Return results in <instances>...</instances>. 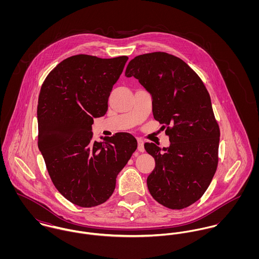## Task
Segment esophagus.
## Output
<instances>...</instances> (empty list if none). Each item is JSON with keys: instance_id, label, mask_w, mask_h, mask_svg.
<instances>
[{"instance_id": "1", "label": "esophagus", "mask_w": 259, "mask_h": 259, "mask_svg": "<svg viewBox=\"0 0 259 259\" xmlns=\"http://www.w3.org/2000/svg\"><path fill=\"white\" fill-rule=\"evenodd\" d=\"M138 149L141 152L145 151V147H144V141L141 139H138Z\"/></svg>"}]
</instances>
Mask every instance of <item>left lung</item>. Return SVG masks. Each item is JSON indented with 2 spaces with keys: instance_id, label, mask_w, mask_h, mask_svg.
I'll list each match as a JSON object with an SVG mask.
<instances>
[{
  "instance_id": "1",
  "label": "left lung",
  "mask_w": 259,
  "mask_h": 259,
  "mask_svg": "<svg viewBox=\"0 0 259 259\" xmlns=\"http://www.w3.org/2000/svg\"><path fill=\"white\" fill-rule=\"evenodd\" d=\"M125 76L138 78L150 94L153 117L166 126L170 142L162 148L145 144L155 160L148 190L165 207H187L205 192L219 162L221 132L209 94L187 64L162 52L133 59Z\"/></svg>"
}]
</instances>
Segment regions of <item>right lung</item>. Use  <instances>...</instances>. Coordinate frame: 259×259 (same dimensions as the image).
Instances as JSON below:
<instances>
[{
	"label": "right lung",
	"mask_w": 259,
	"mask_h": 259,
	"mask_svg": "<svg viewBox=\"0 0 259 259\" xmlns=\"http://www.w3.org/2000/svg\"><path fill=\"white\" fill-rule=\"evenodd\" d=\"M127 57L101 59L76 55L46 77L37 102V146L60 193L75 205L107 201L116 177L138 148L128 133L93 142L95 117L106 114L113 84Z\"/></svg>",
	"instance_id": "obj_1"
}]
</instances>
